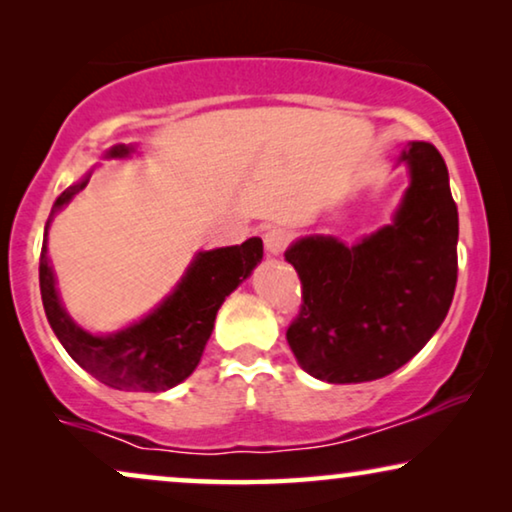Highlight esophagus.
<instances>
[{"label":"esophagus","instance_id":"34e87169","mask_svg":"<svg viewBox=\"0 0 512 512\" xmlns=\"http://www.w3.org/2000/svg\"><path fill=\"white\" fill-rule=\"evenodd\" d=\"M291 242V235L289 230L284 228H270L268 233H265V251H268L270 256H279L282 251L289 247Z\"/></svg>","mask_w":512,"mask_h":512}]
</instances>
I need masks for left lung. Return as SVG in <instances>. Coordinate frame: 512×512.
<instances>
[{"label": "left lung", "instance_id": "left-lung-1", "mask_svg": "<svg viewBox=\"0 0 512 512\" xmlns=\"http://www.w3.org/2000/svg\"><path fill=\"white\" fill-rule=\"evenodd\" d=\"M410 186L394 223L342 244L303 237L286 249L303 305L286 340L300 368L331 384L380 380L438 331L457 286L459 214L445 160L429 142L401 153Z\"/></svg>", "mask_w": 512, "mask_h": 512}]
</instances>
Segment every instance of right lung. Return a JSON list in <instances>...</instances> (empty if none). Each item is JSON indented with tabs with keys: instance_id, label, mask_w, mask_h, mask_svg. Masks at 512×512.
<instances>
[{
	"instance_id": "obj_1",
	"label": "right lung",
	"mask_w": 512,
	"mask_h": 512,
	"mask_svg": "<svg viewBox=\"0 0 512 512\" xmlns=\"http://www.w3.org/2000/svg\"><path fill=\"white\" fill-rule=\"evenodd\" d=\"M130 151L132 146L118 144L107 156L125 158L130 156ZM86 184L88 177L62 191L46 221L39 258V286L48 324L67 354L107 387L123 391H165L177 387L200 363L223 300L261 263V237H251L235 247L200 251L177 289L149 317L118 333L93 335L76 326L62 307L53 268L46 256V237L53 214H58Z\"/></svg>"
}]
</instances>
